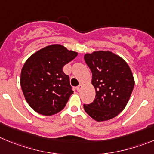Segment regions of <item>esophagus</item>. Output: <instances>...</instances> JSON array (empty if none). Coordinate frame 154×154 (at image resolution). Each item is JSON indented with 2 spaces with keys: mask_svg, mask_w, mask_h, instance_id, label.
Here are the masks:
<instances>
[{
  "mask_svg": "<svg viewBox=\"0 0 154 154\" xmlns=\"http://www.w3.org/2000/svg\"><path fill=\"white\" fill-rule=\"evenodd\" d=\"M81 88H82V85H81V84H79V85L77 87V91H80V90H81Z\"/></svg>",
  "mask_w": 154,
  "mask_h": 154,
  "instance_id": "34e87169",
  "label": "esophagus"
}]
</instances>
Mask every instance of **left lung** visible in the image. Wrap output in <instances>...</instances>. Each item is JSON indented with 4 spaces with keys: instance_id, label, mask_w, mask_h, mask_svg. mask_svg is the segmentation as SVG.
I'll list each match as a JSON object with an SVG mask.
<instances>
[{
    "instance_id": "1",
    "label": "left lung",
    "mask_w": 154,
    "mask_h": 154,
    "mask_svg": "<svg viewBox=\"0 0 154 154\" xmlns=\"http://www.w3.org/2000/svg\"><path fill=\"white\" fill-rule=\"evenodd\" d=\"M84 60L92 72L95 99L84 104V110L97 121L110 120L125 108L134 87L131 68L124 59L110 51L86 54Z\"/></svg>"
}]
</instances>
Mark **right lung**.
<instances>
[{
	"mask_svg": "<svg viewBox=\"0 0 154 154\" xmlns=\"http://www.w3.org/2000/svg\"><path fill=\"white\" fill-rule=\"evenodd\" d=\"M77 56V52L53 44L27 59L21 70L20 86L27 103L34 111L51 116L64 108L74 91L63 67Z\"/></svg>",
	"mask_w": 154,
	"mask_h": 154,
	"instance_id": "obj_1",
	"label": "right lung"
}]
</instances>
